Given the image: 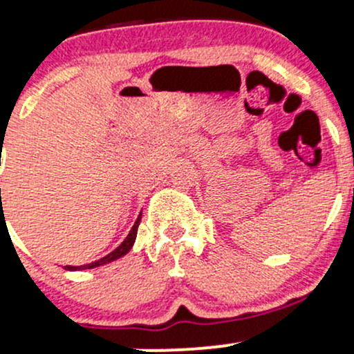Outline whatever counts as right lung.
I'll return each mask as SVG.
<instances>
[{
    "instance_id": "right-lung-1",
    "label": "right lung",
    "mask_w": 354,
    "mask_h": 354,
    "mask_svg": "<svg viewBox=\"0 0 354 354\" xmlns=\"http://www.w3.org/2000/svg\"><path fill=\"white\" fill-rule=\"evenodd\" d=\"M1 191V189H0ZM140 221H141V213L140 216L136 218L135 225H133L131 231L128 233V236L124 238V241L121 243L120 246L116 248V250H113L111 253L103 256V258H100L98 261H93V263H88V265H81V266H64V270L68 271H80V270H91V268H98V266H103V265H108V263L115 261V259L121 258V256H124L126 253H129V250H131L133 245H135V239H136V234H138V226H140Z\"/></svg>"
}]
</instances>
